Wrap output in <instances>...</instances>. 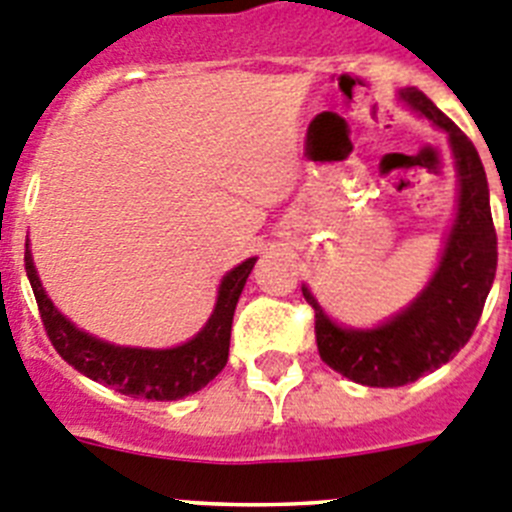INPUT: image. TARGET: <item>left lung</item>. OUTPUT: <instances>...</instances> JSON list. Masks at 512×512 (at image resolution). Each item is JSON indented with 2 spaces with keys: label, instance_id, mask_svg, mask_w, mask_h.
Masks as SVG:
<instances>
[{
  "label": "left lung",
  "instance_id": "left-lung-1",
  "mask_svg": "<svg viewBox=\"0 0 512 512\" xmlns=\"http://www.w3.org/2000/svg\"><path fill=\"white\" fill-rule=\"evenodd\" d=\"M397 99L446 135L454 158L456 207L436 269L408 305L372 328L333 320L302 284L315 310L320 359L364 387H402L454 359L477 328L497 269L490 187L477 148L423 92L405 87Z\"/></svg>",
  "mask_w": 512,
  "mask_h": 512
}]
</instances>
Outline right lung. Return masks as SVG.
I'll return each instance as SVG.
<instances>
[{"instance_id":"add662e5","label":"right lung","mask_w":512,"mask_h":512,"mask_svg":"<svg viewBox=\"0 0 512 512\" xmlns=\"http://www.w3.org/2000/svg\"><path fill=\"white\" fill-rule=\"evenodd\" d=\"M256 256L246 259L220 279L217 284V300L210 318L194 333L189 341L169 348H140L120 346V343L104 341L92 336L56 307L48 297L43 282L35 269L30 241L25 243V271L35 300L40 307L48 338L56 346L63 361H69L76 372L94 382L112 387L128 397H143V400H182V397L200 392L210 384L228 364L230 328H233V312L238 305L248 274L253 271Z\"/></svg>"}]
</instances>
